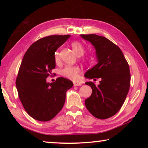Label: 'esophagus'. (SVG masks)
<instances>
[{
  "label": "esophagus",
  "instance_id": "1",
  "mask_svg": "<svg viewBox=\"0 0 148 148\" xmlns=\"http://www.w3.org/2000/svg\"><path fill=\"white\" fill-rule=\"evenodd\" d=\"M73 84H74V86H79L82 85L81 82H73Z\"/></svg>",
  "mask_w": 148,
  "mask_h": 148
}]
</instances>
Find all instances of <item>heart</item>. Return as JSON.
<instances>
[{
    "label": "heart",
    "mask_w": 148,
    "mask_h": 148,
    "mask_svg": "<svg viewBox=\"0 0 148 148\" xmlns=\"http://www.w3.org/2000/svg\"><path fill=\"white\" fill-rule=\"evenodd\" d=\"M71 47L74 53H76L77 56H81L82 55H84L85 51H86V47L82 44L81 42L78 41H74L72 42ZM54 59L55 61L56 62H58L59 61V52H56L54 55ZM84 61L87 62H91L92 61L91 57L90 56H86L85 57ZM80 72V69L79 66H72V65H67L65 66L63 69H62L60 73L63 77H66L68 79H76L77 74H79Z\"/></svg>",
    "instance_id": "b5f03b06"
}]
</instances>
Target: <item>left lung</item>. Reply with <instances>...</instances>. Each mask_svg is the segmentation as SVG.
I'll list each match as a JSON object with an SVG mask.
<instances>
[{
	"label": "left lung",
	"mask_w": 148,
	"mask_h": 148,
	"mask_svg": "<svg viewBox=\"0 0 148 148\" xmlns=\"http://www.w3.org/2000/svg\"><path fill=\"white\" fill-rule=\"evenodd\" d=\"M80 36L93 45L98 59V63L85 77L101 78L98 86L92 82L86 83L91 87L92 94L85 104L94 117L108 119L121 109L128 94L131 85L129 64L119 47L110 40L92 34Z\"/></svg>",
	"instance_id": "8db88e82"
}]
</instances>
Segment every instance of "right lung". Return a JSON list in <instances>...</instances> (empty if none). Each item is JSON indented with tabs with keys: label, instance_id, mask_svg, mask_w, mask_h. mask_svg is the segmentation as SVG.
I'll return each instance as SVG.
<instances>
[{
	"label": "right lung",
	"instance_id": "right-lung-1",
	"mask_svg": "<svg viewBox=\"0 0 148 148\" xmlns=\"http://www.w3.org/2000/svg\"><path fill=\"white\" fill-rule=\"evenodd\" d=\"M71 35H51L34 42L27 49L20 65L16 85L19 98L30 116L40 121H48L64 106L66 92L73 86L64 77L53 83L46 78L56 68L55 52Z\"/></svg>",
	"mask_w": 148,
	"mask_h": 148
}]
</instances>
